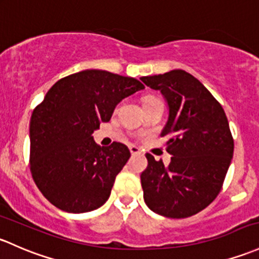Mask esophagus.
<instances>
[{"instance_id": "34e87169", "label": "esophagus", "mask_w": 259, "mask_h": 259, "mask_svg": "<svg viewBox=\"0 0 259 259\" xmlns=\"http://www.w3.org/2000/svg\"><path fill=\"white\" fill-rule=\"evenodd\" d=\"M129 150L132 152V155H138V154H141V150L138 148V146L135 145H130L129 146Z\"/></svg>"}]
</instances>
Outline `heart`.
I'll return each instance as SVG.
<instances>
[{"instance_id":"b5f03b06","label":"heart","mask_w":259,"mask_h":259,"mask_svg":"<svg viewBox=\"0 0 259 259\" xmlns=\"http://www.w3.org/2000/svg\"><path fill=\"white\" fill-rule=\"evenodd\" d=\"M151 99H154V98H149V99L146 100V102H149V100H151Z\"/></svg>"}]
</instances>
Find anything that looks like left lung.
<instances>
[{
  "label": "left lung",
  "mask_w": 259,
  "mask_h": 259,
  "mask_svg": "<svg viewBox=\"0 0 259 259\" xmlns=\"http://www.w3.org/2000/svg\"><path fill=\"white\" fill-rule=\"evenodd\" d=\"M141 80L160 91L168 105L161 137H167L165 166L146 154L143 171L144 200L151 211L185 219L206 208L222 189L233 156V138L225 110L194 75L174 69Z\"/></svg>",
  "instance_id": "1"
}]
</instances>
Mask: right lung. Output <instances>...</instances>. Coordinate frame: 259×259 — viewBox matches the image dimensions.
<instances>
[{"instance_id":"right-lung-1","label":"right lung","mask_w":259,"mask_h":259,"mask_svg":"<svg viewBox=\"0 0 259 259\" xmlns=\"http://www.w3.org/2000/svg\"><path fill=\"white\" fill-rule=\"evenodd\" d=\"M144 88L135 78L87 69L47 92L31 116L29 162L32 178L52 205L83 213L107 202L130 151L121 143L100 148L92 134L110 120L124 98Z\"/></svg>"}]
</instances>
